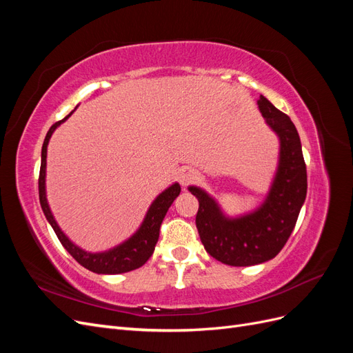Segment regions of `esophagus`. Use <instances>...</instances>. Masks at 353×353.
<instances>
[{
  "mask_svg": "<svg viewBox=\"0 0 353 353\" xmlns=\"http://www.w3.org/2000/svg\"><path fill=\"white\" fill-rule=\"evenodd\" d=\"M196 178H197L196 170L191 169V168L181 169V172H179V175H178L179 183H181V185H183V187H185V185L193 183V181H194Z\"/></svg>",
  "mask_w": 353,
  "mask_h": 353,
  "instance_id": "obj_1",
  "label": "esophagus"
}]
</instances>
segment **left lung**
Here are the masks:
<instances>
[{
  "mask_svg": "<svg viewBox=\"0 0 353 353\" xmlns=\"http://www.w3.org/2000/svg\"><path fill=\"white\" fill-rule=\"evenodd\" d=\"M258 108L280 143L279 163L261 205L230 216L208 191L188 187L199 200L196 227L203 245L212 258L231 266L259 265L275 258L290 237L306 199V165L294 123L263 95Z\"/></svg>",
  "mask_w": 353,
  "mask_h": 353,
  "instance_id": "8db88e82",
  "label": "left lung"
}]
</instances>
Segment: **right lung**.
<instances>
[{"label": "right lung", "mask_w": 353, "mask_h": 353, "mask_svg": "<svg viewBox=\"0 0 353 353\" xmlns=\"http://www.w3.org/2000/svg\"><path fill=\"white\" fill-rule=\"evenodd\" d=\"M77 108H74V110H77ZM74 110H72L65 119L56 122L50 128V131L46 135L44 144H42L41 169H39V181H38L39 203H41L42 212H44L47 221L50 222L52 230H54L56 236L63 244V248H65L73 256V259L79 262L83 268H87L95 274L130 272L132 270L140 268V266H143L148 259H150V256L154 252L156 243L159 240L160 225H162V221L166 215L168 209L170 208V205H172L174 200L179 196L181 185L178 183H174L172 185H169L166 190H163L162 193L152 201V205L148 208L141 225L138 227V230L130 239H126L121 244H117L114 248L104 252H87L82 248H79V245L74 244L59 227V223L50 209L48 200H47V188H46L47 147L50 143V138L52 132H54L63 122H66L69 119Z\"/></svg>", "instance_id": "add662e5"}]
</instances>
